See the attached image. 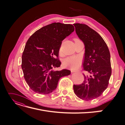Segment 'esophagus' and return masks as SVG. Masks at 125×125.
Instances as JSON below:
<instances>
[{
	"label": "esophagus",
	"mask_w": 125,
	"mask_h": 125,
	"mask_svg": "<svg viewBox=\"0 0 125 125\" xmlns=\"http://www.w3.org/2000/svg\"><path fill=\"white\" fill-rule=\"evenodd\" d=\"M79 71H72V72H79Z\"/></svg>",
	"instance_id": "1"
}]
</instances>
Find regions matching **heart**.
I'll return each mask as SVG.
<instances>
[{
  "mask_svg": "<svg viewBox=\"0 0 125 125\" xmlns=\"http://www.w3.org/2000/svg\"><path fill=\"white\" fill-rule=\"evenodd\" d=\"M79 40L75 39L74 41ZM81 64V59L79 56H70L66 57L63 61V65L66 68L73 70L77 69Z\"/></svg>",
  "mask_w": 125,
  "mask_h": 125,
  "instance_id": "heart-1",
  "label": "heart"
}]
</instances>
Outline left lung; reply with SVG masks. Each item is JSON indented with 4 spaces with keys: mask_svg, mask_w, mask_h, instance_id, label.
<instances>
[{
    "mask_svg": "<svg viewBox=\"0 0 125 125\" xmlns=\"http://www.w3.org/2000/svg\"><path fill=\"white\" fill-rule=\"evenodd\" d=\"M76 33L84 43V81L73 85L74 94L82 100L89 101L100 96L107 88L111 75L110 54L106 43L97 31L83 24H74Z\"/></svg>",
    "mask_w": 125,
    "mask_h": 125,
    "instance_id": "1",
    "label": "left lung"
}]
</instances>
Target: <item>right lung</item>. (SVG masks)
I'll list each match as a JSON object with an SVG mask.
<instances>
[{"mask_svg": "<svg viewBox=\"0 0 125 125\" xmlns=\"http://www.w3.org/2000/svg\"><path fill=\"white\" fill-rule=\"evenodd\" d=\"M74 31L72 25L53 23L35 31L27 41L21 68L25 81L35 92L51 93L57 88L61 78L71 74L69 70L54 69L61 64L57 57L62 41Z\"/></svg>", "mask_w": 125, "mask_h": 125, "instance_id": "right-lung-1", "label": "right lung"}]
</instances>
